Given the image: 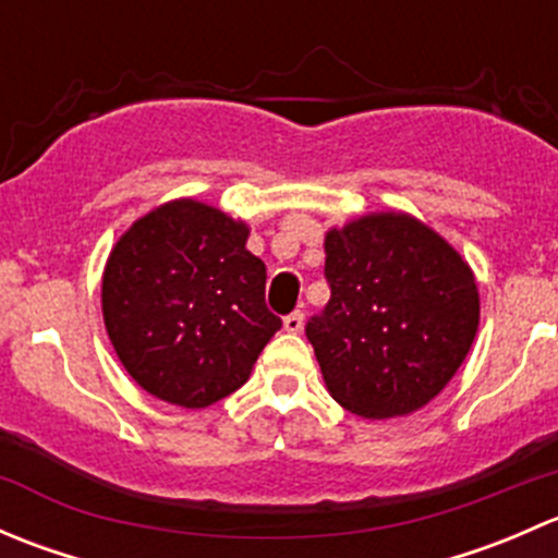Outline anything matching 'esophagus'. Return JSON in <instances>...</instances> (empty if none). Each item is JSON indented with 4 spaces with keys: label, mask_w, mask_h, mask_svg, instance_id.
<instances>
[{
    "label": "esophagus",
    "mask_w": 558,
    "mask_h": 558,
    "mask_svg": "<svg viewBox=\"0 0 558 558\" xmlns=\"http://www.w3.org/2000/svg\"><path fill=\"white\" fill-rule=\"evenodd\" d=\"M302 326H305V315H302V311L289 313V315H286V318H283V329L291 331V335H300Z\"/></svg>",
    "instance_id": "34e87169"
}]
</instances>
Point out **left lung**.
Returning <instances> with one entry per match:
<instances>
[{
    "instance_id": "1",
    "label": "left lung",
    "mask_w": 558,
    "mask_h": 558,
    "mask_svg": "<svg viewBox=\"0 0 558 558\" xmlns=\"http://www.w3.org/2000/svg\"><path fill=\"white\" fill-rule=\"evenodd\" d=\"M331 296L307 320L331 397L393 418L437 397L470 353L481 296L470 264L408 213H369L324 238Z\"/></svg>"
}]
</instances>
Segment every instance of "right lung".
<instances>
[{
    "instance_id": "obj_1",
    "label": "right lung",
    "mask_w": 558,
    "mask_h": 558,
    "mask_svg": "<svg viewBox=\"0 0 558 558\" xmlns=\"http://www.w3.org/2000/svg\"><path fill=\"white\" fill-rule=\"evenodd\" d=\"M247 223L174 199L121 234L102 275V315L126 373L154 397L207 408L251 378L280 318Z\"/></svg>"
}]
</instances>
